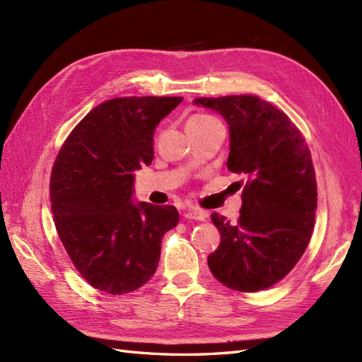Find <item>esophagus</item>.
Segmentation results:
<instances>
[{
  "mask_svg": "<svg viewBox=\"0 0 362 362\" xmlns=\"http://www.w3.org/2000/svg\"><path fill=\"white\" fill-rule=\"evenodd\" d=\"M206 211L201 210V208H187V210H184V217L185 218H190V221H205L206 218Z\"/></svg>",
  "mask_w": 362,
  "mask_h": 362,
  "instance_id": "1",
  "label": "esophagus"
}]
</instances>
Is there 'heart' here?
I'll list each match as a JSON object with an SVG mask.
<instances>
[{"label": "heart", "instance_id": "obj_1", "mask_svg": "<svg viewBox=\"0 0 362 362\" xmlns=\"http://www.w3.org/2000/svg\"><path fill=\"white\" fill-rule=\"evenodd\" d=\"M208 116H194V117H192V119H206Z\"/></svg>", "mask_w": 362, "mask_h": 362}]
</instances>
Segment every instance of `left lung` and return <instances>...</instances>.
I'll return each mask as SVG.
<instances>
[{"instance_id":"8db88e82","label":"left lung","mask_w":362,"mask_h":362,"mask_svg":"<svg viewBox=\"0 0 362 362\" xmlns=\"http://www.w3.org/2000/svg\"><path fill=\"white\" fill-rule=\"evenodd\" d=\"M193 104L225 119L226 168L245 185L235 225L211 214L221 245L208 267L233 290L269 288L288 275L311 240L317 184L310 149L288 116L258 96L196 98Z\"/></svg>"}]
</instances>
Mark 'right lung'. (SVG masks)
I'll return each instance as SVG.
<instances>
[{"label": "right lung", "mask_w": 362, "mask_h": 362, "mask_svg": "<svg viewBox=\"0 0 362 362\" xmlns=\"http://www.w3.org/2000/svg\"><path fill=\"white\" fill-rule=\"evenodd\" d=\"M180 96L115 98L74 128L54 163L51 210L62 243L96 290L125 294L154 275L173 205L137 202L134 172L154 158V133Z\"/></svg>", "instance_id": "add662e5"}]
</instances>
